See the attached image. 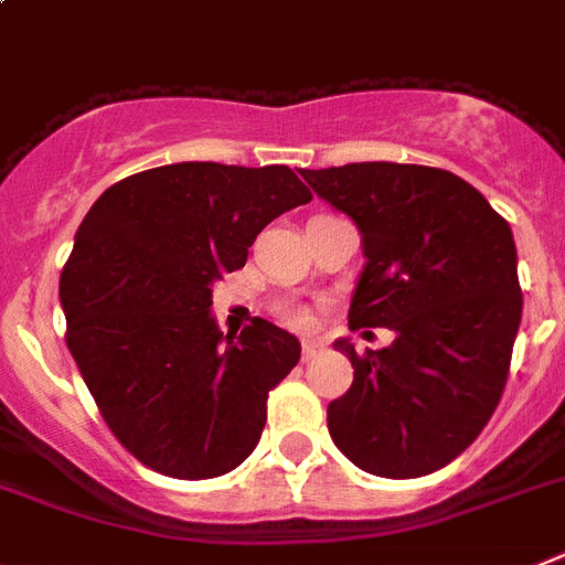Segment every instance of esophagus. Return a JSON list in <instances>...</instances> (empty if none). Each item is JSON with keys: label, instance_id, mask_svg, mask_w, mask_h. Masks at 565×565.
<instances>
[{"label": "esophagus", "instance_id": "34e87169", "mask_svg": "<svg viewBox=\"0 0 565 565\" xmlns=\"http://www.w3.org/2000/svg\"><path fill=\"white\" fill-rule=\"evenodd\" d=\"M320 351H322L320 340H302V360H315Z\"/></svg>", "mask_w": 565, "mask_h": 565}]
</instances>
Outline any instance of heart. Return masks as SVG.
Here are the masks:
<instances>
[{
    "mask_svg": "<svg viewBox=\"0 0 565 565\" xmlns=\"http://www.w3.org/2000/svg\"><path fill=\"white\" fill-rule=\"evenodd\" d=\"M282 320L291 322V326H297V329H306V326H308V311H306V308L286 306V308H282Z\"/></svg>",
    "mask_w": 565,
    "mask_h": 565,
    "instance_id": "heart-1",
    "label": "heart"
}]
</instances>
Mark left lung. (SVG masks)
Segmentation results:
<instances>
[{
    "instance_id": "1",
    "label": "left lung",
    "mask_w": 565,
    "mask_h": 565,
    "mask_svg": "<svg viewBox=\"0 0 565 565\" xmlns=\"http://www.w3.org/2000/svg\"><path fill=\"white\" fill-rule=\"evenodd\" d=\"M302 177L363 234L349 326L397 334L365 354L334 342L354 383L331 399V440L369 475H431L477 440L505 388L523 311L512 228L443 168L351 162Z\"/></svg>"
}]
</instances>
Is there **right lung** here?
<instances>
[{
    "instance_id": "add662e5",
    "label": "right lung",
    "mask_w": 565,
    "mask_h": 565,
    "mask_svg": "<svg viewBox=\"0 0 565 565\" xmlns=\"http://www.w3.org/2000/svg\"><path fill=\"white\" fill-rule=\"evenodd\" d=\"M311 202L288 166L177 162L125 177L82 220L60 277L65 342L103 420L142 466L228 475L259 443L300 342L268 320L223 337L211 286L259 231Z\"/></svg>"
}]
</instances>
